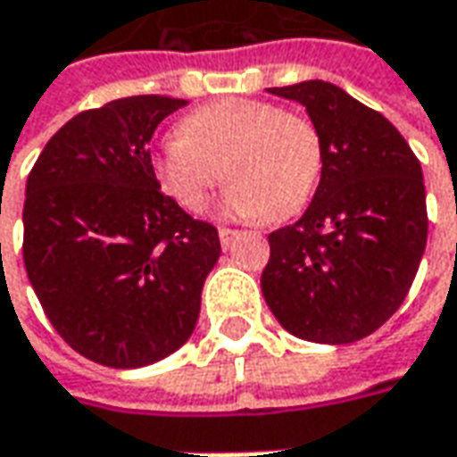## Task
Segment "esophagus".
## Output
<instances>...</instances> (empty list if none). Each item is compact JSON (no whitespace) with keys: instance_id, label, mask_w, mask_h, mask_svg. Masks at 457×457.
Here are the masks:
<instances>
[{"instance_id":"obj_1","label":"esophagus","mask_w":457,"mask_h":457,"mask_svg":"<svg viewBox=\"0 0 457 457\" xmlns=\"http://www.w3.org/2000/svg\"><path fill=\"white\" fill-rule=\"evenodd\" d=\"M238 237V231H234V228H219V238L223 246H231V241Z\"/></svg>"}]
</instances>
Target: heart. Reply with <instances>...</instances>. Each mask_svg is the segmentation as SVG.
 <instances>
[{"label": "heart", "mask_w": 457, "mask_h": 457, "mask_svg": "<svg viewBox=\"0 0 457 457\" xmlns=\"http://www.w3.org/2000/svg\"><path fill=\"white\" fill-rule=\"evenodd\" d=\"M152 170L162 193L185 211H201L226 180V213L287 220L318 187L323 139L310 116L259 98H223L185 116Z\"/></svg>", "instance_id": "b5f03b06"}]
</instances>
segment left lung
<instances>
[{
	"label": "left lung",
	"instance_id": "1",
	"mask_svg": "<svg viewBox=\"0 0 457 457\" xmlns=\"http://www.w3.org/2000/svg\"><path fill=\"white\" fill-rule=\"evenodd\" d=\"M270 94L305 106L323 139V172L303 219L270 234L264 300L303 341H361L412 287L428 244L422 167L389 119L333 83Z\"/></svg>",
	"mask_w": 457,
	"mask_h": 457
}]
</instances>
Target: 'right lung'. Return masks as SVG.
<instances>
[{"label": "right lung", "mask_w": 457, "mask_h": 457, "mask_svg": "<svg viewBox=\"0 0 457 457\" xmlns=\"http://www.w3.org/2000/svg\"><path fill=\"white\" fill-rule=\"evenodd\" d=\"M187 101L129 96L62 124L27 178L22 256L47 320L80 356L139 369L178 351L219 262L213 223L154 180L150 139Z\"/></svg>", "instance_id": "right-lung-1"}]
</instances>
